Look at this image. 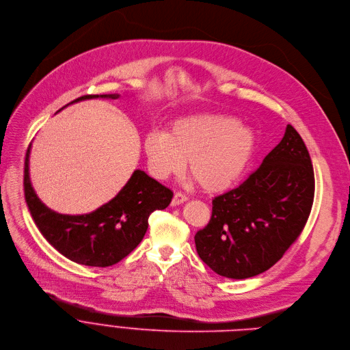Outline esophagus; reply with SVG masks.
I'll use <instances>...</instances> for the list:
<instances>
[{"instance_id": "1", "label": "esophagus", "mask_w": 350, "mask_h": 350, "mask_svg": "<svg viewBox=\"0 0 350 350\" xmlns=\"http://www.w3.org/2000/svg\"><path fill=\"white\" fill-rule=\"evenodd\" d=\"M187 201H188V198H187L184 194H181V193H176V194H174V197H173V200H172V206L181 205V204H184V202H187Z\"/></svg>"}]
</instances>
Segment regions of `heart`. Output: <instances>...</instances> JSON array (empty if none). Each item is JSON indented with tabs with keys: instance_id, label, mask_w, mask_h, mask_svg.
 I'll use <instances>...</instances> for the list:
<instances>
[{
	"instance_id": "1",
	"label": "heart",
	"mask_w": 350,
	"mask_h": 350,
	"mask_svg": "<svg viewBox=\"0 0 350 350\" xmlns=\"http://www.w3.org/2000/svg\"><path fill=\"white\" fill-rule=\"evenodd\" d=\"M257 137L248 125L213 113L176 120L167 131H152L144 139L146 167L157 180L184 172L208 193H221L244 174L256 150Z\"/></svg>"
}]
</instances>
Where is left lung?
<instances>
[{
  "label": "left lung",
  "mask_w": 350,
  "mask_h": 350,
  "mask_svg": "<svg viewBox=\"0 0 350 350\" xmlns=\"http://www.w3.org/2000/svg\"><path fill=\"white\" fill-rule=\"evenodd\" d=\"M312 200L311 159L289 124L261 166L212 201L209 224L194 237L200 258L230 279L265 272L300 236Z\"/></svg>",
  "instance_id": "obj_1"
}]
</instances>
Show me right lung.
<instances>
[{
  "label": "right lung",
  "mask_w": 350,
  "mask_h": 350,
  "mask_svg": "<svg viewBox=\"0 0 350 350\" xmlns=\"http://www.w3.org/2000/svg\"><path fill=\"white\" fill-rule=\"evenodd\" d=\"M98 98L118 99L120 94H86L70 105ZM30 148L31 144L26 152L23 176L25 200L30 215L44 239L77 264L99 268L117 264L142 241L149 215L156 209L167 208L172 202L173 193L169 188L137 169L118 194L96 211L83 215L58 213L40 201L31 185Z\"/></svg>",
  "instance_id": "obj_1"
}]
</instances>
